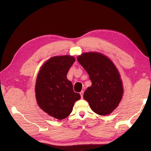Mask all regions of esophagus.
I'll list each match as a JSON object with an SVG mask.
<instances>
[{
	"instance_id": "1",
	"label": "esophagus",
	"mask_w": 151,
	"mask_h": 151,
	"mask_svg": "<svg viewBox=\"0 0 151 151\" xmlns=\"http://www.w3.org/2000/svg\"><path fill=\"white\" fill-rule=\"evenodd\" d=\"M80 94H81V98H83V94H84V91H82L80 93Z\"/></svg>"
}]
</instances>
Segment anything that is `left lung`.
Masks as SVG:
<instances>
[{"label":"left lung","mask_w":151,"mask_h":151,"mask_svg":"<svg viewBox=\"0 0 151 151\" xmlns=\"http://www.w3.org/2000/svg\"><path fill=\"white\" fill-rule=\"evenodd\" d=\"M89 74L92 85L84 93V99L99 115L111 113L120 102L123 93L117 68L108 58L96 52L82 54L77 58Z\"/></svg>","instance_id":"left-lung-1"}]
</instances>
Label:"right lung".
<instances>
[{"mask_svg":"<svg viewBox=\"0 0 151 151\" xmlns=\"http://www.w3.org/2000/svg\"><path fill=\"white\" fill-rule=\"evenodd\" d=\"M74 62L75 58L69 55L53 57L44 63L36 79L38 104L49 115L58 120L69 115L74 103L81 98L67 79V72Z\"/></svg>","mask_w":151,"mask_h":151,"instance_id":"1","label":"right lung"}]
</instances>
